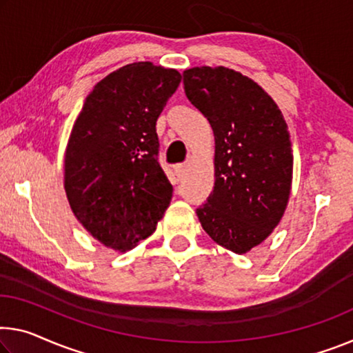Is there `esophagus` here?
I'll list each match as a JSON object with an SVG mask.
<instances>
[{
  "instance_id": "1",
  "label": "esophagus",
  "mask_w": 353,
  "mask_h": 353,
  "mask_svg": "<svg viewBox=\"0 0 353 353\" xmlns=\"http://www.w3.org/2000/svg\"><path fill=\"white\" fill-rule=\"evenodd\" d=\"M186 172H188V165H186V164H178V165H175V175H176V178H178V181L183 180L184 175H186Z\"/></svg>"
}]
</instances>
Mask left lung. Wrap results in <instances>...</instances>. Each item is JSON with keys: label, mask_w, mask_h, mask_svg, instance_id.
I'll return each mask as SVG.
<instances>
[{"label": "left lung", "mask_w": 353, "mask_h": 353, "mask_svg": "<svg viewBox=\"0 0 353 353\" xmlns=\"http://www.w3.org/2000/svg\"><path fill=\"white\" fill-rule=\"evenodd\" d=\"M183 83L214 132V189L197 208L200 224L218 245L245 254L273 232L289 202V129L274 101L235 70L192 68Z\"/></svg>", "instance_id": "obj_1"}]
</instances>
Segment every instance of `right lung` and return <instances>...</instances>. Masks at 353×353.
I'll list each match as a JSON object with an SVG mask.
<instances>
[{
    "label": "right lung",
    "mask_w": 353,
    "mask_h": 353,
    "mask_svg": "<svg viewBox=\"0 0 353 353\" xmlns=\"http://www.w3.org/2000/svg\"><path fill=\"white\" fill-rule=\"evenodd\" d=\"M180 82L175 69L128 64L94 86L74 123L64 189L75 218L107 248L132 249L170 205L156 121Z\"/></svg>",
    "instance_id": "obj_1"
}]
</instances>
